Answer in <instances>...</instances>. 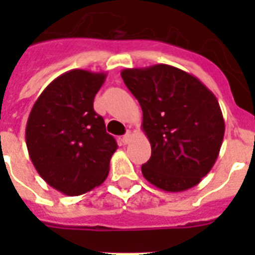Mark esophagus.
I'll use <instances>...</instances> for the list:
<instances>
[{
  "label": "esophagus",
  "instance_id": "obj_1",
  "mask_svg": "<svg viewBox=\"0 0 255 255\" xmlns=\"http://www.w3.org/2000/svg\"><path fill=\"white\" fill-rule=\"evenodd\" d=\"M131 140H132V133H131V132H127V133L123 136V139H122V143L128 144L129 141H131Z\"/></svg>",
  "mask_w": 255,
  "mask_h": 255
}]
</instances>
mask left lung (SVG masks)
<instances>
[{
  "label": "left lung",
  "instance_id": "8db88e82",
  "mask_svg": "<svg viewBox=\"0 0 255 255\" xmlns=\"http://www.w3.org/2000/svg\"><path fill=\"white\" fill-rule=\"evenodd\" d=\"M122 78L139 100L151 143L144 177L167 192L197 185L216 163L225 133L217 98L197 78L169 65L126 69Z\"/></svg>",
  "mask_w": 255,
  "mask_h": 255
}]
</instances>
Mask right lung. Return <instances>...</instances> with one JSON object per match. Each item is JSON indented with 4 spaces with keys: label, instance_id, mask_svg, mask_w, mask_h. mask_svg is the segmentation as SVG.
Wrapping results in <instances>:
<instances>
[{
    "label": "right lung",
    "instance_id": "obj_1",
    "mask_svg": "<svg viewBox=\"0 0 255 255\" xmlns=\"http://www.w3.org/2000/svg\"><path fill=\"white\" fill-rule=\"evenodd\" d=\"M104 73L71 70L42 91L26 124V145L34 167L54 189L79 196L107 178L118 144L94 98Z\"/></svg>",
    "mask_w": 255,
    "mask_h": 255
}]
</instances>
